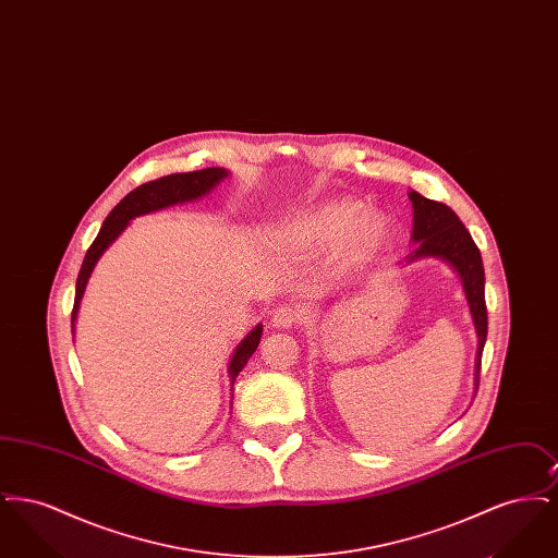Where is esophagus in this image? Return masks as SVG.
I'll list each match as a JSON object with an SVG mask.
<instances>
[{"label":"esophagus","mask_w":558,"mask_h":558,"mask_svg":"<svg viewBox=\"0 0 558 558\" xmlns=\"http://www.w3.org/2000/svg\"><path fill=\"white\" fill-rule=\"evenodd\" d=\"M299 322H301V310H296V307H280L271 316V324L276 328H292Z\"/></svg>","instance_id":"34e87169"}]
</instances>
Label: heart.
Wrapping results in <instances>:
<instances>
[{
  "instance_id": "heart-1",
  "label": "heart",
  "mask_w": 558,
  "mask_h": 558,
  "mask_svg": "<svg viewBox=\"0 0 558 558\" xmlns=\"http://www.w3.org/2000/svg\"><path fill=\"white\" fill-rule=\"evenodd\" d=\"M289 232L292 239L316 246H330L349 236L351 255L364 257L387 240L389 223L378 213L364 215V205L357 201H335L299 217Z\"/></svg>"
}]
</instances>
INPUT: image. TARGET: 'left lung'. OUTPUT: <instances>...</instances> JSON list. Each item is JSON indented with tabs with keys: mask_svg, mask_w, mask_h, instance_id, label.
Segmentation results:
<instances>
[{
	"mask_svg": "<svg viewBox=\"0 0 558 558\" xmlns=\"http://www.w3.org/2000/svg\"><path fill=\"white\" fill-rule=\"evenodd\" d=\"M412 209H414V228L412 242H416L414 251L408 255V264L423 257H441L456 267L462 278V287L466 292L473 322L477 328V378L481 372V353L487 339V307H485V271L475 240L464 228L460 217L451 211L448 205L425 198L418 192H410Z\"/></svg>",
	"mask_w": 558,
	"mask_h": 558,
	"instance_id": "1",
	"label": "left lung"
}]
</instances>
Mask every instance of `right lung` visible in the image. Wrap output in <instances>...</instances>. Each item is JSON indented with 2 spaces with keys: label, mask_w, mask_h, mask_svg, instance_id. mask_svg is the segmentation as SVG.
<instances>
[{
  "label": "right lung",
  "mask_w": 558,
  "mask_h": 558,
  "mask_svg": "<svg viewBox=\"0 0 558 558\" xmlns=\"http://www.w3.org/2000/svg\"><path fill=\"white\" fill-rule=\"evenodd\" d=\"M223 178H228V171L221 167H207L201 171H190V173H171L159 180L146 182L142 186L132 190L112 211L108 213L100 232L96 240L92 242V246L85 253V259L81 264L80 276H77V287H75V305H73V314H71V326L75 328V318H77V310H80L81 296L85 291L87 278L92 274V269L96 266V262L100 259V255L108 248V244H112V240L117 239L133 217L137 215H146V213L159 211L165 207L178 205V203H187L194 201L203 194H207L209 190L217 186ZM262 326H255L246 339L236 347L232 360H230V376H232V385L239 376V372L246 366L248 357L255 353V349L262 341Z\"/></svg>",
  "instance_id": "add662e5"
}]
</instances>
